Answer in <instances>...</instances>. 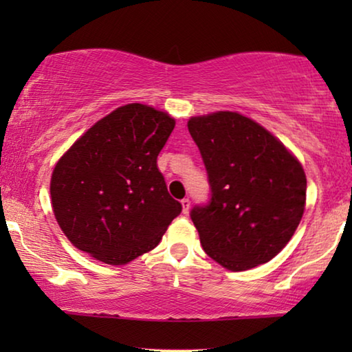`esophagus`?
<instances>
[{
    "instance_id": "34e87169",
    "label": "esophagus",
    "mask_w": 352,
    "mask_h": 352,
    "mask_svg": "<svg viewBox=\"0 0 352 352\" xmlns=\"http://www.w3.org/2000/svg\"><path fill=\"white\" fill-rule=\"evenodd\" d=\"M181 205H182V213H184V214L189 213V210H190V200H189V199H182V200H181Z\"/></svg>"
}]
</instances>
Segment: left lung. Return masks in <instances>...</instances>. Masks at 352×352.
Returning a JSON list of instances; mask_svg holds the SVG:
<instances>
[{
    "label": "left lung",
    "instance_id": "8db88e82",
    "mask_svg": "<svg viewBox=\"0 0 352 352\" xmlns=\"http://www.w3.org/2000/svg\"><path fill=\"white\" fill-rule=\"evenodd\" d=\"M211 199L192 223L205 253L229 271H248L280 253L305 213L306 175L266 128L237 112L192 117Z\"/></svg>",
    "mask_w": 352,
    "mask_h": 352
}]
</instances>
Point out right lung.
Instances as JSON below:
<instances>
[{
	"label": "right lung",
	"mask_w": 352,
	"mask_h": 352,
	"mask_svg": "<svg viewBox=\"0 0 352 352\" xmlns=\"http://www.w3.org/2000/svg\"><path fill=\"white\" fill-rule=\"evenodd\" d=\"M175 124L162 110L128 104L60 157L51 177L52 211L76 248L120 266L157 247L182 210L157 166Z\"/></svg>",
	"instance_id": "obj_1"
}]
</instances>
